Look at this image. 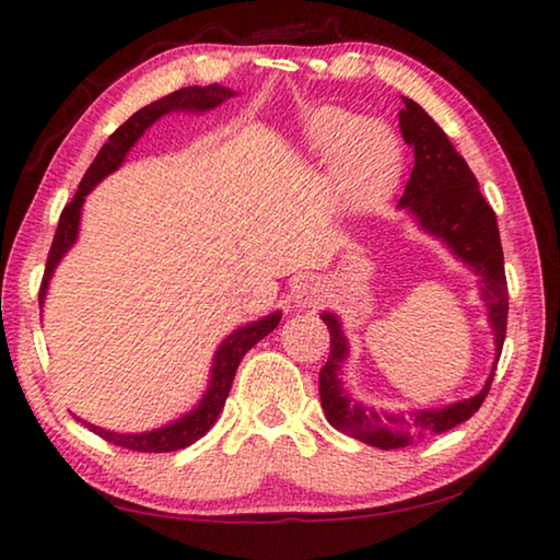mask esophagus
I'll use <instances>...</instances> for the list:
<instances>
[{"label": "esophagus", "instance_id": "esophagus-1", "mask_svg": "<svg viewBox=\"0 0 560 560\" xmlns=\"http://www.w3.org/2000/svg\"><path fill=\"white\" fill-rule=\"evenodd\" d=\"M293 299L303 308H316L324 301V289L316 279H303L296 289H293Z\"/></svg>", "mask_w": 560, "mask_h": 560}]
</instances>
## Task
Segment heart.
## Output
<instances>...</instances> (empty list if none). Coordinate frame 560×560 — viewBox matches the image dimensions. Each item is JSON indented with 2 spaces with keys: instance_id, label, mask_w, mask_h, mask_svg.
<instances>
[{
  "instance_id": "1",
  "label": "heart",
  "mask_w": 560,
  "mask_h": 560,
  "mask_svg": "<svg viewBox=\"0 0 560 560\" xmlns=\"http://www.w3.org/2000/svg\"><path fill=\"white\" fill-rule=\"evenodd\" d=\"M306 132L316 150H328L330 185L346 207L365 210L390 192L400 173V143L385 122L320 108L308 118Z\"/></svg>"
}]
</instances>
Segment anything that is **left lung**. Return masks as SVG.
Segmentation results:
<instances>
[{
  "mask_svg": "<svg viewBox=\"0 0 560 560\" xmlns=\"http://www.w3.org/2000/svg\"><path fill=\"white\" fill-rule=\"evenodd\" d=\"M400 130L405 143L415 150V167L400 197V207H407L420 222L422 230L440 240L457 254L462 261L479 273L481 299L489 308V324L497 336V363L506 338L509 289L504 273V252H501L497 214L485 195L479 192L477 177L467 165L444 130L434 122L428 110L415 101L402 98ZM324 324L330 334V355L318 373V393L328 422L336 430L350 434L360 442L381 450H400L420 442L430 434H442L457 428L479 410L489 395V383L479 395L462 400L444 410H420L410 415L375 412L371 407L350 402L338 381L340 363L346 360L348 343L336 316L324 314ZM497 368V365H494Z\"/></svg>",
  "mask_w": 560,
  "mask_h": 560,
  "instance_id": "1",
  "label": "left lung"
}]
</instances>
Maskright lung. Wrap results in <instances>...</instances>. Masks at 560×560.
Returning <instances> with one entry per match:
<instances>
[{"label": "right lung", "instance_id": "right-lung-1", "mask_svg": "<svg viewBox=\"0 0 560 560\" xmlns=\"http://www.w3.org/2000/svg\"><path fill=\"white\" fill-rule=\"evenodd\" d=\"M230 96H234V93L224 86H217V83H212V86H205V89H200V86L179 89L175 93H170V96L150 103V106H145V108H140L138 113H132V116L122 122L116 132H113V136L108 138V143L98 150V155L91 163V167L86 170V175H83L81 185L73 195V200L63 207V212L59 217V226H56V234H54V242L49 249V259H46L42 289H39V306L44 303L46 287H49V279L56 269V264H59V259L66 252H69V246L75 242V234H79V217H81L83 197L91 192L93 185H98L103 177L113 173V170L122 163V158H126L128 150L136 145V140L143 136L145 128L153 126L160 116H165V113H170V110H210L214 106H220V103ZM279 320H281V314H271L267 318L257 320V324L240 328L236 334H232L224 340L214 355L210 390H207V395L202 397L200 407L189 412L187 417H183L179 422L167 424V428H160L153 432H143V434H113V432L93 428V424H91V430L106 442L116 444V447L132 450V452H158L160 454V452H175V450L189 447V444L200 440L202 434H207V430L214 424L217 415L222 412L226 395H230V390H232L234 373H236V368H240L242 358L249 353V350L257 346L264 336H269L271 330L279 326Z\"/></svg>", "mask_w": 560, "mask_h": 560}]
</instances>
